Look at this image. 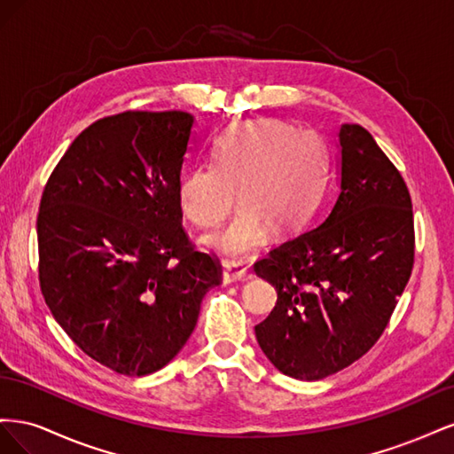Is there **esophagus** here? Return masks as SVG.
<instances>
[{"label":"esophagus","instance_id":"esophagus-1","mask_svg":"<svg viewBox=\"0 0 454 454\" xmlns=\"http://www.w3.org/2000/svg\"><path fill=\"white\" fill-rule=\"evenodd\" d=\"M246 274H248V270H246V267L240 263V261H235V259H223L222 261L223 284H232V282L244 280Z\"/></svg>","mask_w":454,"mask_h":454}]
</instances>
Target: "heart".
Returning a JSON list of instances; mask_svg holds the SVG:
<instances>
[{
    "label": "heart",
    "instance_id": "heart-1",
    "mask_svg": "<svg viewBox=\"0 0 454 454\" xmlns=\"http://www.w3.org/2000/svg\"><path fill=\"white\" fill-rule=\"evenodd\" d=\"M325 153L318 134L274 119L229 127L212 145V164L191 167L177 185V202L191 223L210 229L235 206L239 215L223 231L204 237L208 248L240 257L265 240L267 229L287 235L318 204Z\"/></svg>",
    "mask_w": 454,
    "mask_h": 454
}]
</instances>
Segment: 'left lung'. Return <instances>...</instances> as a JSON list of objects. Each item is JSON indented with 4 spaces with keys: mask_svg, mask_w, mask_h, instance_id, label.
<instances>
[{
    "mask_svg": "<svg viewBox=\"0 0 454 454\" xmlns=\"http://www.w3.org/2000/svg\"><path fill=\"white\" fill-rule=\"evenodd\" d=\"M340 191L324 223L301 231L254 265L277 287L255 325L284 375L320 380L375 345L415 263L413 204L403 177L364 127L342 125Z\"/></svg>",
    "mask_w": 454,
    "mask_h": 454,
    "instance_id": "obj_1",
    "label": "left lung"
}]
</instances>
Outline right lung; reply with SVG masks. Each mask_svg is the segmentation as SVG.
<instances>
[{
    "mask_svg": "<svg viewBox=\"0 0 454 454\" xmlns=\"http://www.w3.org/2000/svg\"><path fill=\"white\" fill-rule=\"evenodd\" d=\"M193 115L122 112L67 147L37 214L39 286L75 345L121 375L155 373L193 333L222 265L182 227Z\"/></svg>",
    "mask_w": 454,
    "mask_h": 454,
    "instance_id": "1",
    "label": "right lung"
}]
</instances>
